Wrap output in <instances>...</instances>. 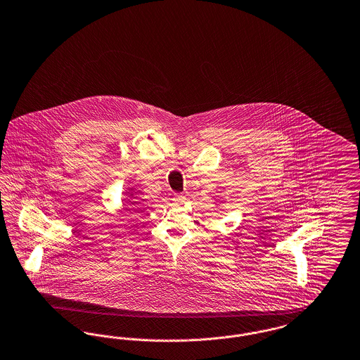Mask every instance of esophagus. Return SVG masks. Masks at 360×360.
<instances>
[{
  "label": "esophagus",
  "mask_w": 360,
  "mask_h": 360,
  "mask_svg": "<svg viewBox=\"0 0 360 360\" xmlns=\"http://www.w3.org/2000/svg\"><path fill=\"white\" fill-rule=\"evenodd\" d=\"M172 201H174L175 204H182V202L186 201V197L182 195V194H175V195L172 197Z\"/></svg>",
  "instance_id": "esophagus-1"
}]
</instances>
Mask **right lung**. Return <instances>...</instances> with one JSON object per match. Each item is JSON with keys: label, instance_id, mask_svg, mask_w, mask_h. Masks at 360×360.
Returning a JSON list of instances; mask_svg holds the SVG:
<instances>
[{"label": "right lung", "instance_id": "1", "mask_svg": "<svg viewBox=\"0 0 360 360\" xmlns=\"http://www.w3.org/2000/svg\"><path fill=\"white\" fill-rule=\"evenodd\" d=\"M131 204H133V202H131Z\"/></svg>", "mask_w": 360, "mask_h": 360}]
</instances>
